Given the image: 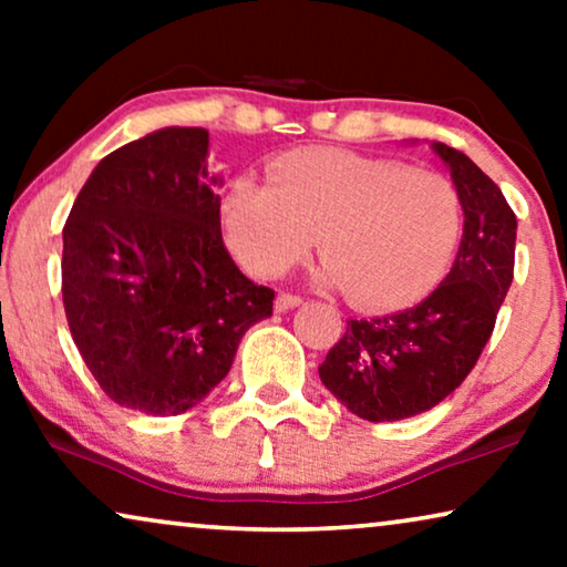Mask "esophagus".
<instances>
[{"instance_id":"1","label":"esophagus","mask_w":567,"mask_h":567,"mask_svg":"<svg viewBox=\"0 0 567 567\" xmlns=\"http://www.w3.org/2000/svg\"><path fill=\"white\" fill-rule=\"evenodd\" d=\"M299 305H305V299H301L299 293L284 291V293H278V297H276V312H289V309L299 307Z\"/></svg>"}]
</instances>
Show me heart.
<instances>
[{
	"label": "heart",
	"instance_id": "obj_1",
	"mask_svg": "<svg viewBox=\"0 0 567 567\" xmlns=\"http://www.w3.org/2000/svg\"><path fill=\"white\" fill-rule=\"evenodd\" d=\"M229 243L252 274L281 276L317 239L353 305H410L439 281L462 237V196L436 169L346 150L270 162L268 185L237 177L224 198Z\"/></svg>",
	"mask_w": 567,
	"mask_h": 567
}]
</instances>
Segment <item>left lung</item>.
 Wrapping results in <instances>:
<instances>
[{
	"label": "left lung",
	"instance_id": "obj_1",
	"mask_svg": "<svg viewBox=\"0 0 567 567\" xmlns=\"http://www.w3.org/2000/svg\"><path fill=\"white\" fill-rule=\"evenodd\" d=\"M462 196L464 235L439 289L405 312L348 320L320 379L353 415L402 421L460 386L493 336L514 281L516 214L498 185L454 146L433 142Z\"/></svg>",
	"mask_w": 567,
	"mask_h": 567
}]
</instances>
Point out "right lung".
<instances>
[{"mask_svg":"<svg viewBox=\"0 0 567 567\" xmlns=\"http://www.w3.org/2000/svg\"><path fill=\"white\" fill-rule=\"evenodd\" d=\"M206 128H162L107 154L64 224L61 297L74 346L123 408L177 415L227 377L276 291L221 239Z\"/></svg>","mask_w":567,"mask_h":567,"instance_id":"obj_1","label":"right lung"}]
</instances>
